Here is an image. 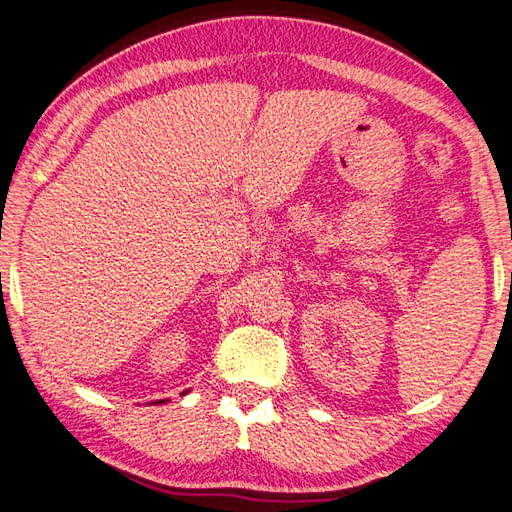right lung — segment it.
<instances>
[{
    "label": "right lung",
    "mask_w": 512,
    "mask_h": 512,
    "mask_svg": "<svg viewBox=\"0 0 512 512\" xmlns=\"http://www.w3.org/2000/svg\"><path fill=\"white\" fill-rule=\"evenodd\" d=\"M184 393H186V391H184ZM184 393H182V395H184ZM165 402H167V400H158L156 404H165Z\"/></svg>",
    "instance_id": "add662e5"
}]
</instances>
